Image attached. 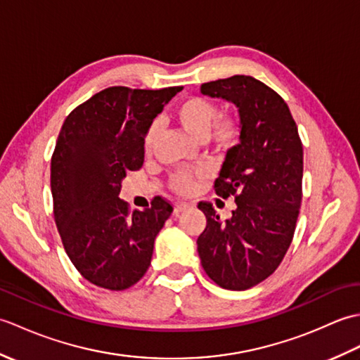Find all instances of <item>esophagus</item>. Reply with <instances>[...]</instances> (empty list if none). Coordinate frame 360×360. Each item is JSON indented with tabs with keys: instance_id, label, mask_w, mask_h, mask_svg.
Here are the masks:
<instances>
[{
	"instance_id": "34e87169",
	"label": "esophagus",
	"mask_w": 360,
	"mask_h": 360,
	"mask_svg": "<svg viewBox=\"0 0 360 360\" xmlns=\"http://www.w3.org/2000/svg\"><path fill=\"white\" fill-rule=\"evenodd\" d=\"M188 207H190V204L182 202V201H176L173 204V212L174 213H182V212H186Z\"/></svg>"
}]
</instances>
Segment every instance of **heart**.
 Instances as JSON below:
<instances>
[{"label": "heart", "mask_w": 360, "mask_h": 360, "mask_svg": "<svg viewBox=\"0 0 360 360\" xmlns=\"http://www.w3.org/2000/svg\"><path fill=\"white\" fill-rule=\"evenodd\" d=\"M174 116L181 127L196 141H207L212 137L219 145H233L241 134L240 122L233 117H221L218 106L209 98L188 97L174 110ZM158 124H153L145 136V151H151L158 134ZM172 186L179 193H190L195 188L192 174L179 172L173 174Z\"/></svg>", "instance_id": "b5f03b06"}]
</instances>
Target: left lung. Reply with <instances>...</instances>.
<instances>
[{"instance_id":"left-lung-1","label":"left lung","mask_w":360,"mask_h":360,"mask_svg":"<svg viewBox=\"0 0 360 360\" xmlns=\"http://www.w3.org/2000/svg\"><path fill=\"white\" fill-rule=\"evenodd\" d=\"M201 93L236 106L241 134L215 181L217 195L235 196L236 209L221 221L212 204H198L207 218L198 254L218 286L244 290L274 274L292 241L303 147L286 102L263 82L233 75L204 83Z\"/></svg>"}]
</instances>
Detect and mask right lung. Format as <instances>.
<instances>
[{
    "instance_id": "right-lung-1",
    "label": "right lung",
    "mask_w": 360,
    "mask_h": 360,
    "mask_svg": "<svg viewBox=\"0 0 360 360\" xmlns=\"http://www.w3.org/2000/svg\"><path fill=\"white\" fill-rule=\"evenodd\" d=\"M181 86H111L66 117L51 160L53 218L68 257L96 286L124 290L139 281L173 207L160 196L129 213L119 198L128 172L143 164L145 136Z\"/></svg>"
}]
</instances>
